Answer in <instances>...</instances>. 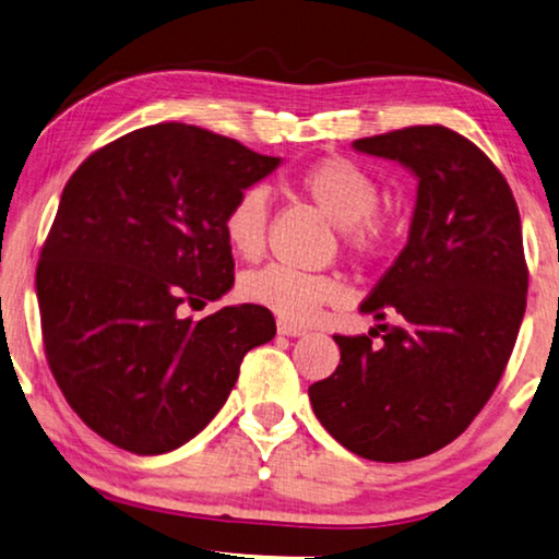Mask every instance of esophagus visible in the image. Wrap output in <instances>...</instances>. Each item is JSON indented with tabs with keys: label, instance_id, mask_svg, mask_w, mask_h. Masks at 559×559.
<instances>
[{
	"label": "esophagus",
	"instance_id": "esophagus-1",
	"mask_svg": "<svg viewBox=\"0 0 559 559\" xmlns=\"http://www.w3.org/2000/svg\"><path fill=\"white\" fill-rule=\"evenodd\" d=\"M277 330L280 334H285V337H302V334H307V330L302 328V324H295L289 320H280L277 322Z\"/></svg>",
	"mask_w": 559,
	"mask_h": 559
}]
</instances>
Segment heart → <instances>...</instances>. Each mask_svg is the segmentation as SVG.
I'll list each match as a JSON object with an SVG mask.
<instances>
[{
  "label": "heart",
  "instance_id": "heart-1",
  "mask_svg": "<svg viewBox=\"0 0 559 559\" xmlns=\"http://www.w3.org/2000/svg\"><path fill=\"white\" fill-rule=\"evenodd\" d=\"M299 192L340 227L342 242L357 254L380 250L384 225L377 217L380 187L367 169L345 157H324L302 169L297 177ZM270 225V192L254 185L239 192L225 212V237L231 250L257 257L264 250ZM245 297L277 312L285 320H307L322 305L340 295V285L328 274L299 272L287 264H267L242 282Z\"/></svg>",
  "mask_w": 559,
  "mask_h": 559
}]
</instances>
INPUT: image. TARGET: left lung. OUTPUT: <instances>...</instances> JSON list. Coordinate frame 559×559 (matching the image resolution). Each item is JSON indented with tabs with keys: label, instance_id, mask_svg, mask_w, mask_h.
<instances>
[{
	"label": "left lung",
	"instance_id": "1",
	"mask_svg": "<svg viewBox=\"0 0 559 559\" xmlns=\"http://www.w3.org/2000/svg\"><path fill=\"white\" fill-rule=\"evenodd\" d=\"M352 147L417 177L405 250L359 305L397 324H377L380 346L334 334L340 365L309 388V402L342 448L407 462L465 432L508 367L527 302L520 212L500 169L448 127H407Z\"/></svg>",
	"mask_w": 559,
	"mask_h": 559
}]
</instances>
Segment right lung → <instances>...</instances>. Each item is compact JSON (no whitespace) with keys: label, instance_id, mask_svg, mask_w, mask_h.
I'll return each instance as SVG.
<instances>
[{"label":"right lung","instance_id":"1","mask_svg":"<svg viewBox=\"0 0 559 559\" xmlns=\"http://www.w3.org/2000/svg\"><path fill=\"white\" fill-rule=\"evenodd\" d=\"M280 162L165 122L119 136L70 177L37 267L41 337L59 390L107 442L182 448L225 405L247 352L274 337L267 307L202 320L179 307L235 285L225 212Z\"/></svg>","mask_w":559,"mask_h":559}]
</instances>
